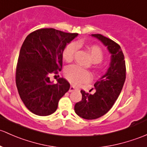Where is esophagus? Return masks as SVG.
I'll use <instances>...</instances> for the list:
<instances>
[{"mask_svg": "<svg viewBox=\"0 0 147 147\" xmlns=\"http://www.w3.org/2000/svg\"><path fill=\"white\" fill-rule=\"evenodd\" d=\"M76 88L75 87V86H71L70 87H69V92H73V91H75V90H76Z\"/></svg>", "mask_w": 147, "mask_h": 147, "instance_id": "obj_1", "label": "esophagus"}]
</instances>
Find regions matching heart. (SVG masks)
Listing matches in <instances>:
<instances>
[{"instance_id": "b5f03b06", "label": "heart", "mask_w": 147, "mask_h": 147, "mask_svg": "<svg viewBox=\"0 0 147 147\" xmlns=\"http://www.w3.org/2000/svg\"><path fill=\"white\" fill-rule=\"evenodd\" d=\"M77 49L78 45L74 42L67 45L63 51V60L67 63L72 61ZM86 49L94 63H98L103 60V53L101 48L98 46L89 45L86 46ZM65 77L71 84L78 85L82 82L89 80L91 78V74L86 69L81 68L77 65H71L67 67L65 70Z\"/></svg>"}]
</instances>
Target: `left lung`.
Instances as JSON below:
<instances>
[{"mask_svg":"<svg viewBox=\"0 0 147 147\" xmlns=\"http://www.w3.org/2000/svg\"><path fill=\"white\" fill-rule=\"evenodd\" d=\"M92 36L107 47L111 53V63L106 74L94 84L95 93H86L81 90L82 98L75 104V111L86 120L100 118L110 110L118 98L126 78L125 61L120 46L99 34Z\"/></svg>","mask_w":147,"mask_h":147,"instance_id":"obj_1","label":"left lung"}]
</instances>
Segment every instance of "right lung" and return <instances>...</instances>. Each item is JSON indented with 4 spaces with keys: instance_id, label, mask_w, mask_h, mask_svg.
I'll list each match as a JSON object with an SVG mask.
<instances>
[{
    "instance_id": "add662e5",
    "label": "right lung",
    "mask_w": 147,
    "mask_h": 147,
    "mask_svg": "<svg viewBox=\"0 0 147 147\" xmlns=\"http://www.w3.org/2000/svg\"><path fill=\"white\" fill-rule=\"evenodd\" d=\"M78 35L53 28L41 29L29 34L23 42L15 81L22 101L35 115L53 113L59 100L69 89L65 79H58L53 84L49 75L61 70L63 50Z\"/></svg>"
}]
</instances>
